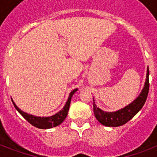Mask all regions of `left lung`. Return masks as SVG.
Returning <instances> with one entry per match:
<instances>
[{
    "instance_id": "left-lung-1",
    "label": "left lung",
    "mask_w": 157,
    "mask_h": 157,
    "mask_svg": "<svg viewBox=\"0 0 157 157\" xmlns=\"http://www.w3.org/2000/svg\"><path fill=\"white\" fill-rule=\"evenodd\" d=\"M149 91V68L147 67V79L144 87L141 94L135 100L124 107L123 109L114 112H106L99 109L94 103V113L98 121L105 126L117 127L123 125L125 123L130 121L138 112L144 107L146 102Z\"/></svg>"
}]
</instances>
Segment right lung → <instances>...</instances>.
<instances>
[{
  "instance_id": "1",
  "label": "right lung",
  "mask_w": 157,
  "mask_h": 157,
  "mask_svg": "<svg viewBox=\"0 0 157 157\" xmlns=\"http://www.w3.org/2000/svg\"><path fill=\"white\" fill-rule=\"evenodd\" d=\"M77 90V89H75L74 90H72L69 94V98L67 101L66 104L64 106V107L63 109L59 112L58 113H56L54 116H51V117H35V116H33V115L28 114L26 112L21 111L19 108H18L17 106L15 105V103L13 102V104L14 106V107L16 108V110L18 111L19 113H20L22 116H23L24 118H25L27 121H28L31 124H33V126L36 127V128H39V129H50V128H53V127L58 126L59 124H61L62 122L63 121L65 118L67 117V112H68L69 107H70V103H71V99L72 95L74 94V93Z\"/></svg>"
}]
</instances>
